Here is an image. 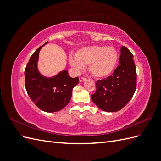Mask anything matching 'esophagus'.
I'll use <instances>...</instances> for the list:
<instances>
[{"label": "esophagus", "instance_id": "obj_1", "mask_svg": "<svg viewBox=\"0 0 161 161\" xmlns=\"http://www.w3.org/2000/svg\"><path fill=\"white\" fill-rule=\"evenodd\" d=\"M86 80V78H85V77H83V76H80L79 77V80H80V82H83V81H85Z\"/></svg>", "mask_w": 161, "mask_h": 161}]
</instances>
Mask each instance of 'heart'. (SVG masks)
<instances>
[{
	"instance_id": "obj_1",
	"label": "heart",
	"mask_w": 161,
	"mask_h": 161,
	"mask_svg": "<svg viewBox=\"0 0 161 161\" xmlns=\"http://www.w3.org/2000/svg\"><path fill=\"white\" fill-rule=\"evenodd\" d=\"M75 58H70V65L76 70L89 64V71L94 76L103 79L113 72L118 60V52L114 47L92 46L82 47Z\"/></svg>"
}]
</instances>
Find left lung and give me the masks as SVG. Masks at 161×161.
<instances>
[{"mask_svg": "<svg viewBox=\"0 0 161 161\" xmlns=\"http://www.w3.org/2000/svg\"><path fill=\"white\" fill-rule=\"evenodd\" d=\"M133 54L125 46L121 47L119 65L111 76L96 82V91L91 97L101 110L119 111L132 98L136 89V70Z\"/></svg>", "mask_w": 161, "mask_h": 161, "instance_id": "obj_1", "label": "left lung"}]
</instances>
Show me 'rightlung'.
I'll list each match as a JSON object with an SVG mask.
<instances>
[{
	"label": "right lung",
	"mask_w": 161,
	"mask_h": 161,
	"mask_svg": "<svg viewBox=\"0 0 161 161\" xmlns=\"http://www.w3.org/2000/svg\"><path fill=\"white\" fill-rule=\"evenodd\" d=\"M45 44L36 50L27 63L25 70V88L30 99L41 110L54 112L69 103L72 89L79 84V79L71 78L67 70L52 78L42 75L37 70V61L39 52Z\"/></svg>",
	"instance_id": "add662e5"
}]
</instances>
